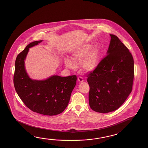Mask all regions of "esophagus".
Segmentation results:
<instances>
[{"mask_svg": "<svg viewBox=\"0 0 148 148\" xmlns=\"http://www.w3.org/2000/svg\"><path fill=\"white\" fill-rule=\"evenodd\" d=\"M78 81L79 82H83V79H82V77H78L77 78Z\"/></svg>", "mask_w": 148, "mask_h": 148, "instance_id": "1", "label": "esophagus"}]
</instances>
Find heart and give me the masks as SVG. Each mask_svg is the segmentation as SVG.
Masks as SVG:
<instances>
[{"mask_svg": "<svg viewBox=\"0 0 148 148\" xmlns=\"http://www.w3.org/2000/svg\"><path fill=\"white\" fill-rule=\"evenodd\" d=\"M89 43H84L77 46L71 52V59H64L66 67L73 69L75 63H80L81 69L85 72H91L99 66L100 51L97 47H93Z\"/></svg>", "mask_w": 148, "mask_h": 148, "instance_id": "1", "label": "heart"}]
</instances>
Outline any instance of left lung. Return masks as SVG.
<instances>
[{
    "label": "left lung",
    "mask_w": 148,
    "mask_h": 148,
    "mask_svg": "<svg viewBox=\"0 0 148 148\" xmlns=\"http://www.w3.org/2000/svg\"><path fill=\"white\" fill-rule=\"evenodd\" d=\"M110 36L107 55L87 76L90 107L100 113L113 112L123 104L132 92L134 77L132 54L118 36Z\"/></svg>",
    "instance_id": "obj_1"
}]
</instances>
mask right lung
<instances>
[{
    "mask_svg": "<svg viewBox=\"0 0 148 148\" xmlns=\"http://www.w3.org/2000/svg\"><path fill=\"white\" fill-rule=\"evenodd\" d=\"M43 40L33 42L17 55L15 63L14 85L17 95L32 112L46 116L58 114L69 104L77 77L53 75L44 80H35L27 74L25 60L29 49Z\"/></svg>",
    "mask_w": 148,
    "mask_h": 148,
    "instance_id": "obj_1",
    "label": "right lung"
}]
</instances>
